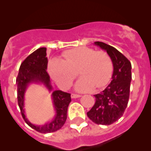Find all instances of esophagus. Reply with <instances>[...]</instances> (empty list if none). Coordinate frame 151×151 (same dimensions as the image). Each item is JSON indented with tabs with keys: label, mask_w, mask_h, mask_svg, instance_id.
Segmentation results:
<instances>
[{
	"label": "esophagus",
	"mask_w": 151,
	"mask_h": 151,
	"mask_svg": "<svg viewBox=\"0 0 151 151\" xmlns=\"http://www.w3.org/2000/svg\"><path fill=\"white\" fill-rule=\"evenodd\" d=\"M81 97V95H79V94H71L72 98H78V97Z\"/></svg>",
	"instance_id": "obj_1"
}]
</instances>
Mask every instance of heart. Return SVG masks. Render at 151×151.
Instances as JSON below:
<instances>
[{"mask_svg":"<svg viewBox=\"0 0 151 151\" xmlns=\"http://www.w3.org/2000/svg\"><path fill=\"white\" fill-rule=\"evenodd\" d=\"M49 72L61 88L70 86L76 76H82L75 85L79 92H87L94 87L99 88L109 82L113 73V63L106 52L81 47L66 51L63 60L53 59L49 63Z\"/></svg>","mask_w":151,"mask_h":151,"instance_id":"b5f03b06","label":"heart"}]
</instances>
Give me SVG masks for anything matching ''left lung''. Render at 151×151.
Masks as SVG:
<instances>
[{"label": "left lung", "instance_id": "8db88e82", "mask_svg": "<svg viewBox=\"0 0 151 151\" xmlns=\"http://www.w3.org/2000/svg\"><path fill=\"white\" fill-rule=\"evenodd\" d=\"M94 45L105 50L110 56L113 66L112 81L99 94L94 95L96 101L87 115L98 125H110L123 115L128 105L132 81V65L118 50L104 42Z\"/></svg>", "mask_w": 151, "mask_h": 151}]
</instances>
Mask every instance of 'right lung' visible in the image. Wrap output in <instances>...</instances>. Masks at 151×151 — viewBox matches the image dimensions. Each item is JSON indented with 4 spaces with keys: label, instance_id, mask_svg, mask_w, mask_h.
Returning <instances> with one entry per match:
<instances>
[{
    "label": "right lung",
    "instance_id": "right-lung-1",
    "mask_svg": "<svg viewBox=\"0 0 151 151\" xmlns=\"http://www.w3.org/2000/svg\"><path fill=\"white\" fill-rule=\"evenodd\" d=\"M46 47H40L30 54L22 63L17 78V99L21 114L26 123L41 133H50L62 128L67 118V110L71 102L70 94L60 90L53 91L50 76L47 73V58ZM32 83L43 84L50 92H52V99L55 115L50 122L44 125H35L30 122L24 114V94L29 85Z\"/></svg>",
    "mask_w": 151,
    "mask_h": 151
}]
</instances>
